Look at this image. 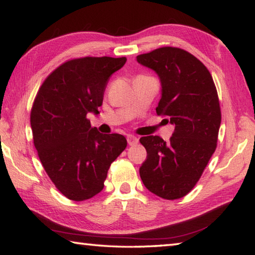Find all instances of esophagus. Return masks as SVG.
<instances>
[{
    "label": "esophagus",
    "mask_w": 255,
    "mask_h": 255,
    "mask_svg": "<svg viewBox=\"0 0 255 255\" xmlns=\"http://www.w3.org/2000/svg\"><path fill=\"white\" fill-rule=\"evenodd\" d=\"M127 141L130 146H135L138 144V138L132 136V135H129V136H127Z\"/></svg>",
    "instance_id": "1"
}]
</instances>
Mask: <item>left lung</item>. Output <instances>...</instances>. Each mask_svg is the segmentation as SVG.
Returning a JSON list of instances; mask_svg holds the SVG:
<instances>
[{
	"instance_id": "1",
	"label": "left lung",
	"mask_w": 255,
	"mask_h": 255,
	"mask_svg": "<svg viewBox=\"0 0 255 255\" xmlns=\"http://www.w3.org/2000/svg\"><path fill=\"white\" fill-rule=\"evenodd\" d=\"M137 62L156 72L162 97L158 116L174 125L170 141L145 136L139 141L147 157L140 179L154 195L182 198L199 181L217 147L222 114L213 77L199 59L176 47H162L137 56Z\"/></svg>"
}]
</instances>
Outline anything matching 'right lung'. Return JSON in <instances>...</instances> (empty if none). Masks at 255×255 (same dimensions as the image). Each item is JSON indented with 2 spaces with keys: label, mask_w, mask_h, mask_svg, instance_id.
Returning <instances> with one entry per match:
<instances>
[{
  "label": "right lung",
  "mask_w": 255,
  "mask_h": 255,
  "mask_svg": "<svg viewBox=\"0 0 255 255\" xmlns=\"http://www.w3.org/2000/svg\"><path fill=\"white\" fill-rule=\"evenodd\" d=\"M126 57L67 60L47 76L34 98L30 124L33 144L46 173L68 199L83 201L105 187L111 163L126 148L119 133L91 127L109 77Z\"/></svg>",
  "instance_id": "obj_1"
}]
</instances>
